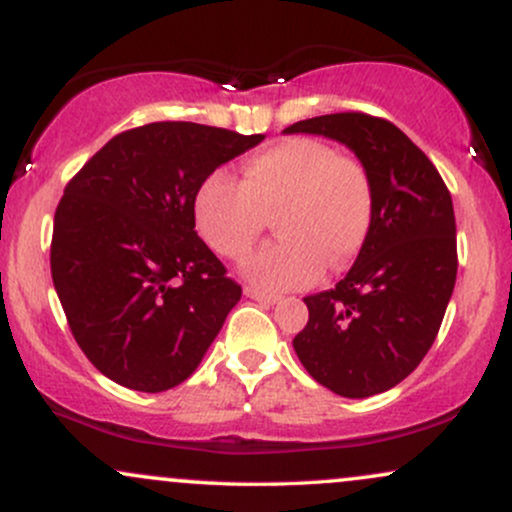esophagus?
Segmentation results:
<instances>
[{"mask_svg":"<svg viewBox=\"0 0 512 512\" xmlns=\"http://www.w3.org/2000/svg\"><path fill=\"white\" fill-rule=\"evenodd\" d=\"M245 296L252 298V301H260V303H267V305H274V303L281 301V298L274 296V293H267V291H260V289H252V286H248V289H245Z\"/></svg>","mask_w":512,"mask_h":512,"instance_id":"esophagus-1","label":"esophagus"}]
</instances>
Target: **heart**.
<instances>
[{
    "instance_id": "1",
    "label": "heart",
    "mask_w": 512,
    "mask_h": 512,
    "mask_svg": "<svg viewBox=\"0 0 512 512\" xmlns=\"http://www.w3.org/2000/svg\"><path fill=\"white\" fill-rule=\"evenodd\" d=\"M375 214L368 168L327 142L291 137L243 163V182L211 173L195 195V221L209 248L228 260L250 252L274 216L279 240L245 262L264 291L313 284L322 269L349 267L366 245Z\"/></svg>"
}]
</instances>
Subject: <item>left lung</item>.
<instances>
[{"mask_svg": "<svg viewBox=\"0 0 512 512\" xmlns=\"http://www.w3.org/2000/svg\"><path fill=\"white\" fill-rule=\"evenodd\" d=\"M284 132L344 144L373 180L375 214L366 245L334 289L303 298L310 317L293 349L334 395H380L428 354L455 289L450 192L424 151L380 117L320 115Z\"/></svg>", "mask_w": 512, "mask_h": 512, "instance_id": "left-lung-1", "label": "left lung"}]
</instances>
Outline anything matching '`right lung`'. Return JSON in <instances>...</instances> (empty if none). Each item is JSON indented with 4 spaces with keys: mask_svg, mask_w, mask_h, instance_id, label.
<instances>
[{
    "mask_svg": "<svg viewBox=\"0 0 512 512\" xmlns=\"http://www.w3.org/2000/svg\"><path fill=\"white\" fill-rule=\"evenodd\" d=\"M264 134L151 122L117 134L55 211L52 284L76 344L113 383L163 392L195 373L240 286L195 231V195Z\"/></svg>",
    "mask_w": 512,
    "mask_h": 512,
    "instance_id": "1",
    "label": "right lung"
}]
</instances>
